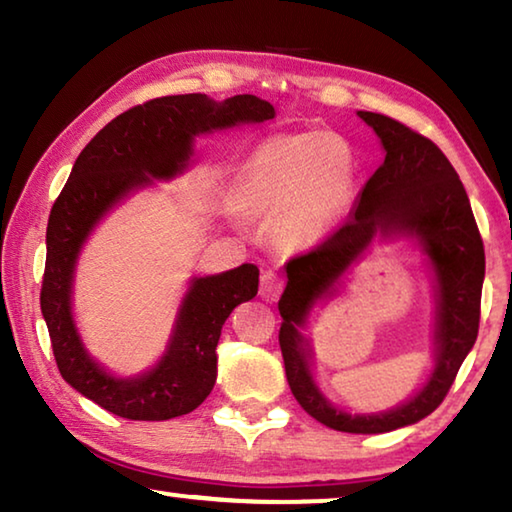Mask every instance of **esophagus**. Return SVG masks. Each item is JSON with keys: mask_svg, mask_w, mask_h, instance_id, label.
<instances>
[{"mask_svg": "<svg viewBox=\"0 0 512 512\" xmlns=\"http://www.w3.org/2000/svg\"><path fill=\"white\" fill-rule=\"evenodd\" d=\"M284 289V280L282 275H277L273 271H268L262 275V284H259V296H262L264 300H277L280 298V293Z\"/></svg>", "mask_w": 512, "mask_h": 512, "instance_id": "34e87169", "label": "esophagus"}]
</instances>
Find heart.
I'll return each instance as SVG.
<instances>
[{"mask_svg": "<svg viewBox=\"0 0 512 512\" xmlns=\"http://www.w3.org/2000/svg\"><path fill=\"white\" fill-rule=\"evenodd\" d=\"M352 153L341 137L302 131L268 137L241 167L232 198L250 219H277L291 246L320 244L348 214Z\"/></svg>", "mask_w": 512, "mask_h": 512, "instance_id": "b5f03b06", "label": "heart"}]
</instances>
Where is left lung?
<instances>
[{
	"label": "left lung",
	"instance_id": "8db88e82",
	"mask_svg": "<svg viewBox=\"0 0 512 512\" xmlns=\"http://www.w3.org/2000/svg\"><path fill=\"white\" fill-rule=\"evenodd\" d=\"M359 117L375 128L386 160L363 187L350 219L323 244L289 259V284L277 305L282 316L280 350L291 393L311 418L336 431L384 433L427 418L447 397L479 334L485 253L470 198L445 153L429 137L393 117L363 110ZM377 231L385 236L409 231L428 250L439 280V366L409 405L352 419L332 410L317 393L297 327L310 302L338 279Z\"/></svg>",
	"mask_w": 512,
	"mask_h": 512
}]
</instances>
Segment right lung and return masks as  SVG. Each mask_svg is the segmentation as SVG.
Listing matches in <instances>:
<instances>
[{"mask_svg":"<svg viewBox=\"0 0 512 512\" xmlns=\"http://www.w3.org/2000/svg\"><path fill=\"white\" fill-rule=\"evenodd\" d=\"M273 115L271 103L253 94H237L223 103L205 94L140 103L92 137L51 207L40 309L56 366L69 386L119 418L171 420L205 402L216 381L221 327L232 309L257 296L259 268L241 264L194 280L160 366L137 379H115L85 354L72 323L69 293L81 244L103 212L126 192L149 183V176L169 178L183 169L194 135Z\"/></svg>","mask_w":512,"mask_h":512,"instance_id":"1","label":"right lung"}]
</instances>
